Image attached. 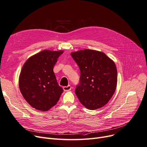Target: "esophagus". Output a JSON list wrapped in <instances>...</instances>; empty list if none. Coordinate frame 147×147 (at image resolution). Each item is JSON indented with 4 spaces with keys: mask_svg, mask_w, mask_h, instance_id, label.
Returning <instances> with one entry per match:
<instances>
[{
    "mask_svg": "<svg viewBox=\"0 0 147 147\" xmlns=\"http://www.w3.org/2000/svg\"><path fill=\"white\" fill-rule=\"evenodd\" d=\"M63 89L64 91H69L71 89V86L70 85H68L67 86H64L63 88Z\"/></svg>",
    "mask_w": 147,
    "mask_h": 147,
    "instance_id": "esophagus-1",
    "label": "esophagus"
}]
</instances>
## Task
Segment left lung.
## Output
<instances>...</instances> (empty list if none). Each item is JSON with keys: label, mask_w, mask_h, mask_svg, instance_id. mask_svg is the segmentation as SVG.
<instances>
[{"label": "left lung", "mask_w": 147, "mask_h": 147, "mask_svg": "<svg viewBox=\"0 0 147 147\" xmlns=\"http://www.w3.org/2000/svg\"><path fill=\"white\" fill-rule=\"evenodd\" d=\"M80 70V84L75 93L89 110L107 104L117 87V72L114 62L104 52L84 49L71 53Z\"/></svg>", "instance_id": "1"}]
</instances>
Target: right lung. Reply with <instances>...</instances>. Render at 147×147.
I'll return each mask as SVG.
<instances>
[{"mask_svg": "<svg viewBox=\"0 0 147 147\" xmlns=\"http://www.w3.org/2000/svg\"><path fill=\"white\" fill-rule=\"evenodd\" d=\"M63 51L44 50L30 57L22 66L19 88L26 101L35 109L46 111L57 104L64 90L53 68Z\"/></svg>", "mask_w": 147, "mask_h": 147, "instance_id": "obj_1", "label": "right lung"}]
</instances>
